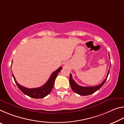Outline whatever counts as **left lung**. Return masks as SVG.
Segmentation results:
<instances>
[{"mask_svg":"<svg viewBox=\"0 0 124 124\" xmlns=\"http://www.w3.org/2000/svg\"><path fill=\"white\" fill-rule=\"evenodd\" d=\"M109 70L108 71V73L107 74V76L106 77V78L104 80V81L101 83L99 85L93 86V87H82V86H80L78 85V84H77L76 82L74 81L73 79L72 78V74L70 73V87H71L73 91L75 92L76 93L79 94L80 95H90V94H92L94 93V92L97 91L98 90H99L100 88H101L102 86L103 85V84L105 83L106 80L107 79V78L109 75Z\"/></svg>","mask_w":124,"mask_h":124,"instance_id":"1","label":"left lung"}]
</instances>
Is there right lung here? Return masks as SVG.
Returning a JSON list of instances; mask_svg holds the SVG:
<instances>
[{
    "mask_svg": "<svg viewBox=\"0 0 124 124\" xmlns=\"http://www.w3.org/2000/svg\"><path fill=\"white\" fill-rule=\"evenodd\" d=\"M62 69V67H60L56 70H55L54 72L52 73L50 78H49L48 80L44 85L36 88H27L25 87H23V86L21 85L20 84H19L16 82L13 74V77L14 78V79L15 80V83L16 84L17 86L18 87L20 90L23 94L30 97L35 98V99H41V98L45 97L51 93L53 87H54V83L56 77L57 76L58 73Z\"/></svg>",
    "mask_w": 124,
    "mask_h": 124,
    "instance_id": "right-lung-1",
    "label": "right lung"
}]
</instances>
